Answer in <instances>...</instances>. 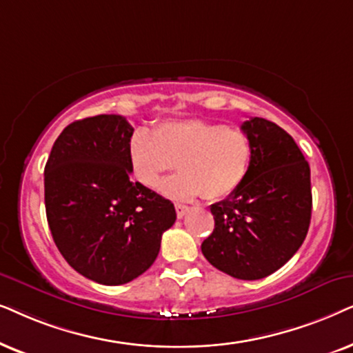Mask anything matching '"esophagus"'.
Segmentation results:
<instances>
[{
	"mask_svg": "<svg viewBox=\"0 0 353 353\" xmlns=\"http://www.w3.org/2000/svg\"><path fill=\"white\" fill-rule=\"evenodd\" d=\"M187 211H189V206H187V205H182V203H176V213H177V218H184Z\"/></svg>",
	"mask_w": 353,
	"mask_h": 353,
	"instance_id": "obj_1",
	"label": "esophagus"
}]
</instances>
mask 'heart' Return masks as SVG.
Masks as SVG:
<instances>
[{
  "label": "heart",
  "mask_w": 353,
  "mask_h": 353,
  "mask_svg": "<svg viewBox=\"0 0 353 353\" xmlns=\"http://www.w3.org/2000/svg\"><path fill=\"white\" fill-rule=\"evenodd\" d=\"M134 177L154 189L164 172L176 166L159 190L169 199L223 200L232 195L250 172L253 142L245 130L203 119L169 121L153 132L135 130L128 142Z\"/></svg>",
  "instance_id": "heart-1"
}]
</instances>
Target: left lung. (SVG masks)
<instances>
[{
    "label": "left lung",
    "mask_w": 353,
    "mask_h": 353,
    "mask_svg": "<svg viewBox=\"0 0 353 353\" xmlns=\"http://www.w3.org/2000/svg\"><path fill=\"white\" fill-rule=\"evenodd\" d=\"M242 130L252 137L247 179L228 199L211 205L214 229L201 253L232 278H266L295 255L312 219L308 161L294 139L274 122L250 117Z\"/></svg>",
    "instance_id": "1"
}]
</instances>
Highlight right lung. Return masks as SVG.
Instances as JSON below:
<instances>
[{
  "label": "right lung",
  "instance_id": "add662e5",
  "mask_svg": "<svg viewBox=\"0 0 353 353\" xmlns=\"http://www.w3.org/2000/svg\"><path fill=\"white\" fill-rule=\"evenodd\" d=\"M134 128L119 114L69 124L45 166V208L64 260L87 279L121 285L157 260L176 221L171 201L130 179Z\"/></svg>",
  "mask_w": 353,
  "mask_h": 353
}]
</instances>
